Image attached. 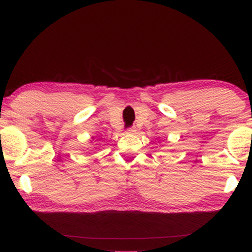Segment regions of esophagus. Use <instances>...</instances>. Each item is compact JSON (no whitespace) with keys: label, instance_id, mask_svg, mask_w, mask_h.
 Instances as JSON below:
<instances>
[{"label":"esophagus","instance_id":"1","mask_svg":"<svg viewBox=\"0 0 252 252\" xmlns=\"http://www.w3.org/2000/svg\"><path fill=\"white\" fill-rule=\"evenodd\" d=\"M135 131H136V129H135L134 126H133V127H129V129L126 130V133H127V134H133Z\"/></svg>","mask_w":252,"mask_h":252}]
</instances>
